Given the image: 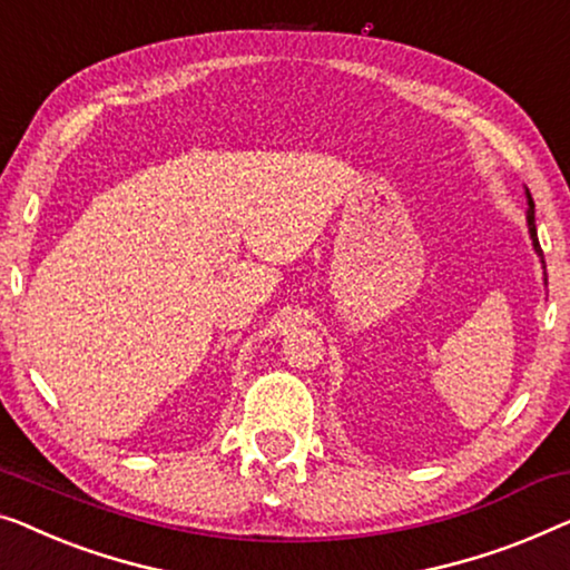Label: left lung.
Returning <instances> with one entry per match:
<instances>
[{
	"label": "left lung",
	"instance_id": "8db88e82",
	"mask_svg": "<svg viewBox=\"0 0 570 570\" xmlns=\"http://www.w3.org/2000/svg\"><path fill=\"white\" fill-rule=\"evenodd\" d=\"M524 195H527V228H530V238H532L534 252H538L542 267H546V259H542V249H540V242H538V226H534V203H532V195H530V189H527V187H524ZM546 285H548V272H546Z\"/></svg>",
	"mask_w": 570,
	"mask_h": 570
}]
</instances>
